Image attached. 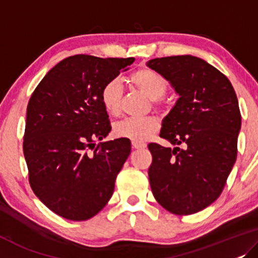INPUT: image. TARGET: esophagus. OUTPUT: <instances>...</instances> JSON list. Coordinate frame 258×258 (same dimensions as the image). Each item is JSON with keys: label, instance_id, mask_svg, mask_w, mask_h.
Segmentation results:
<instances>
[{"label": "esophagus", "instance_id": "34e87169", "mask_svg": "<svg viewBox=\"0 0 258 258\" xmlns=\"http://www.w3.org/2000/svg\"><path fill=\"white\" fill-rule=\"evenodd\" d=\"M132 146H133V148H136V150H143V148L146 147V144H144V143H136V141H133Z\"/></svg>", "mask_w": 258, "mask_h": 258}]
</instances>
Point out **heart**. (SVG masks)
I'll list each match as a JSON object with an SVG mask.
<instances>
[{
	"mask_svg": "<svg viewBox=\"0 0 258 258\" xmlns=\"http://www.w3.org/2000/svg\"><path fill=\"white\" fill-rule=\"evenodd\" d=\"M130 82L147 96L155 100L161 98L167 91L168 84L166 79L152 69L143 68L130 76ZM121 85L117 79L110 81L103 86L100 92L101 104L110 115H118L121 110ZM159 128V121L154 117L126 118L115 122L113 133L115 137L124 138L136 143H143L153 136Z\"/></svg>",
	"mask_w": 258,
	"mask_h": 258,
	"instance_id": "heart-1",
	"label": "heart"
}]
</instances>
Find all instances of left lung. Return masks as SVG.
<instances>
[{
	"mask_svg": "<svg viewBox=\"0 0 258 258\" xmlns=\"http://www.w3.org/2000/svg\"><path fill=\"white\" fill-rule=\"evenodd\" d=\"M146 64L179 94L160 131L175 147L148 145L152 191L168 212L190 215L220 197L236 161L241 130L236 93L229 79L201 58L170 56Z\"/></svg>",
	"mask_w": 258,
	"mask_h": 258,
	"instance_id": "obj_1",
	"label": "left lung"
}]
</instances>
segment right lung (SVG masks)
<instances>
[{"label":"right lung","instance_id":"obj_1","mask_svg":"<svg viewBox=\"0 0 258 258\" xmlns=\"http://www.w3.org/2000/svg\"><path fill=\"white\" fill-rule=\"evenodd\" d=\"M133 61V57H68L31 94L23 141L29 182L36 197L64 219H91L113 194L131 141L119 138L96 146L111 131L100 92Z\"/></svg>","mask_w":258,"mask_h":258}]
</instances>
